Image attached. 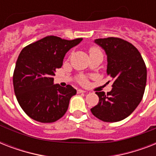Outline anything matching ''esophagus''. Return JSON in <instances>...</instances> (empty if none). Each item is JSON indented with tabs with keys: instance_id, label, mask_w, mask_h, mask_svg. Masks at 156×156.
Returning a JSON list of instances; mask_svg holds the SVG:
<instances>
[{
	"instance_id": "34e87169",
	"label": "esophagus",
	"mask_w": 156,
	"mask_h": 156,
	"mask_svg": "<svg viewBox=\"0 0 156 156\" xmlns=\"http://www.w3.org/2000/svg\"><path fill=\"white\" fill-rule=\"evenodd\" d=\"M86 90H82V89H78V93H85Z\"/></svg>"
}]
</instances>
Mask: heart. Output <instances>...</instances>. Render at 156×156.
<instances>
[{"instance_id": "b5f03b06", "label": "heart", "mask_w": 156, "mask_h": 156, "mask_svg": "<svg viewBox=\"0 0 156 156\" xmlns=\"http://www.w3.org/2000/svg\"><path fill=\"white\" fill-rule=\"evenodd\" d=\"M93 53H101V52H100V49H98L97 48L93 47L90 49V54H93ZM80 82L82 83H87V79H86L85 78H81Z\"/></svg>"}]
</instances>
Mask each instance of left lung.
<instances>
[{
	"mask_svg": "<svg viewBox=\"0 0 156 156\" xmlns=\"http://www.w3.org/2000/svg\"><path fill=\"white\" fill-rule=\"evenodd\" d=\"M94 42L105 52L107 74L112 88L107 94L95 92L99 103L90 111L105 122H116L128 117L140 104L147 83V68L138 50L119 38L97 39Z\"/></svg>",
	"mask_w": 156,
	"mask_h": 156,
	"instance_id": "1",
	"label": "left lung"
}]
</instances>
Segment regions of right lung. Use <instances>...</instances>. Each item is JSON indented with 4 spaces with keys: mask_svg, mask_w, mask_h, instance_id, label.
Listing matches in <instances>:
<instances>
[{
    "mask_svg": "<svg viewBox=\"0 0 156 156\" xmlns=\"http://www.w3.org/2000/svg\"><path fill=\"white\" fill-rule=\"evenodd\" d=\"M82 40L50 35L21 51L13 72V88L18 104L31 119L51 123L65 115L77 90L70 85L54 84L53 76L67 52Z\"/></svg>",
    "mask_w": 156,
    "mask_h": 156,
    "instance_id": "1",
    "label": "right lung"
}]
</instances>
